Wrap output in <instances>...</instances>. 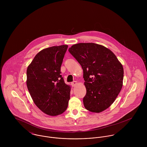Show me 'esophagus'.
<instances>
[{"mask_svg": "<svg viewBox=\"0 0 147 147\" xmlns=\"http://www.w3.org/2000/svg\"><path fill=\"white\" fill-rule=\"evenodd\" d=\"M71 85H72V86H76V85H77V82H76V81H74V82H72V83H71Z\"/></svg>", "mask_w": 147, "mask_h": 147, "instance_id": "obj_1", "label": "esophagus"}]
</instances>
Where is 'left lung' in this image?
Returning a JSON list of instances; mask_svg holds the SVG:
<instances>
[{"mask_svg":"<svg viewBox=\"0 0 147 147\" xmlns=\"http://www.w3.org/2000/svg\"><path fill=\"white\" fill-rule=\"evenodd\" d=\"M69 52L83 70L86 93L83 98L85 108L101 113L109 107L120 93L123 80V67L108 48L94 43H79Z\"/></svg>","mask_w":147,"mask_h":147,"instance_id":"8db88e82","label":"left lung"}]
</instances>
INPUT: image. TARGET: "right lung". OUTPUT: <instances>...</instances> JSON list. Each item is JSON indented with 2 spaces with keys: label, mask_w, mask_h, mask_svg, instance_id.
I'll list each match as a JSON object with an SVG mask.
<instances>
[{
  "label": "right lung",
  "mask_w": 147,
  "mask_h": 147,
  "mask_svg": "<svg viewBox=\"0 0 147 147\" xmlns=\"http://www.w3.org/2000/svg\"><path fill=\"white\" fill-rule=\"evenodd\" d=\"M67 48L68 45H63L43 49L26 70V85L34 103L50 116L64 113L70 98L71 86L60 75Z\"/></svg>",
  "instance_id": "obj_1"
}]
</instances>
